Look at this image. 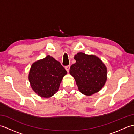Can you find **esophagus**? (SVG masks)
Masks as SVG:
<instances>
[{
  "label": "esophagus",
  "mask_w": 134,
  "mask_h": 134,
  "mask_svg": "<svg viewBox=\"0 0 134 134\" xmlns=\"http://www.w3.org/2000/svg\"><path fill=\"white\" fill-rule=\"evenodd\" d=\"M70 65H67V66H66V67H65V70H67V71L68 72H69V71H70Z\"/></svg>",
  "instance_id": "34e87169"
}]
</instances>
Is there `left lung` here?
I'll list each match as a JSON object with an SVG mask.
<instances>
[{"label": "left lung", "mask_w": 134, "mask_h": 134, "mask_svg": "<svg viewBox=\"0 0 134 134\" xmlns=\"http://www.w3.org/2000/svg\"><path fill=\"white\" fill-rule=\"evenodd\" d=\"M76 60L70 69V74L74 78L79 92L84 95L92 96L98 92L106 83L107 69L98 57L78 52Z\"/></svg>", "instance_id": "obj_1"}]
</instances>
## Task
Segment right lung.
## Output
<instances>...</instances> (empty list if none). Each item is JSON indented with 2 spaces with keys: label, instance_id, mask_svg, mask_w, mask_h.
Returning a JSON list of instances; mask_svg holds the SVG:
<instances>
[{
  "label": "right lung",
  "instance_id": "obj_1",
  "mask_svg": "<svg viewBox=\"0 0 134 134\" xmlns=\"http://www.w3.org/2000/svg\"><path fill=\"white\" fill-rule=\"evenodd\" d=\"M67 71L52 56L45 58L32 64L28 79L35 93L42 98H50L58 92L60 85Z\"/></svg>",
  "mask_w": 134,
  "mask_h": 134
}]
</instances>
